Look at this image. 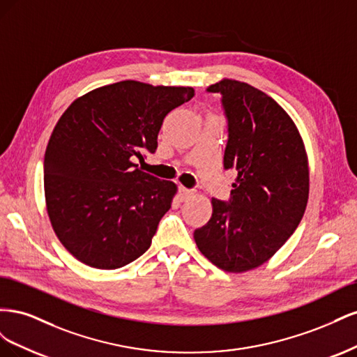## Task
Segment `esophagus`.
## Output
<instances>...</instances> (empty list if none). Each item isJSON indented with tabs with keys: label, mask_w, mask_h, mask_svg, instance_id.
Segmentation results:
<instances>
[{
	"label": "esophagus",
	"mask_w": 357,
	"mask_h": 357,
	"mask_svg": "<svg viewBox=\"0 0 357 357\" xmlns=\"http://www.w3.org/2000/svg\"><path fill=\"white\" fill-rule=\"evenodd\" d=\"M178 192H180V199H181V201L189 199V198L193 195V193H195L193 190H190V189H188V188H183V186L178 188Z\"/></svg>",
	"instance_id": "esophagus-1"
}]
</instances>
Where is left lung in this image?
Masks as SVG:
<instances>
[{"label":"left lung","instance_id":"8db88e82","mask_svg":"<svg viewBox=\"0 0 357 357\" xmlns=\"http://www.w3.org/2000/svg\"><path fill=\"white\" fill-rule=\"evenodd\" d=\"M207 91L222 95L229 131L223 165L236 178L229 202L213 198L211 218L193 238L218 268L245 273L269 261L298 228L308 202V158L295 122L265 92L234 79Z\"/></svg>","mask_w":357,"mask_h":357}]
</instances>
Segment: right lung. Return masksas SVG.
<instances>
[{"label":"right lung","mask_w":357,"mask_h":357,"mask_svg":"<svg viewBox=\"0 0 357 357\" xmlns=\"http://www.w3.org/2000/svg\"><path fill=\"white\" fill-rule=\"evenodd\" d=\"M195 95L189 86L123 80L73 101L45 155L52 228L84 265L116 269L142 256L177 193L174 181L142 171L165 116Z\"/></svg>","instance_id":"obj_1"}]
</instances>
